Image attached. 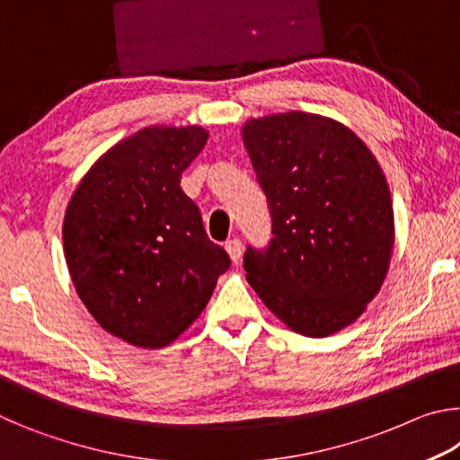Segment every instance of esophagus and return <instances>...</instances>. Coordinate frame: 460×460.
Returning a JSON list of instances; mask_svg holds the SVG:
<instances>
[{
    "label": "esophagus",
    "mask_w": 460,
    "mask_h": 460,
    "mask_svg": "<svg viewBox=\"0 0 460 460\" xmlns=\"http://www.w3.org/2000/svg\"><path fill=\"white\" fill-rule=\"evenodd\" d=\"M225 249H227L229 258L235 261V263H239L241 253H243V241L237 239V237H233V239L227 241V243H225Z\"/></svg>",
    "instance_id": "esophagus-1"
}]
</instances>
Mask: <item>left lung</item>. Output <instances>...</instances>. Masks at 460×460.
Masks as SVG:
<instances>
[{
    "instance_id": "left-lung-1",
    "label": "left lung",
    "mask_w": 460,
    "mask_h": 460,
    "mask_svg": "<svg viewBox=\"0 0 460 460\" xmlns=\"http://www.w3.org/2000/svg\"><path fill=\"white\" fill-rule=\"evenodd\" d=\"M243 144L271 215L268 247L243 255L247 282L294 332L329 337L363 314L385 279V176L351 129L323 115L252 119Z\"/></svg>"
}]
</instances>
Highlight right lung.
I'll return each instance as SVG.
<instances>
[{
    "mask_svg": "<svg viewBox=\"0 0 460 460\" xmlns=\"http://www.w3.org/2000/svg\"><path fill=\"white\" fill-rule=\"evenodd\" d=\"M207 139L199 126L139 129L101 155L66 207L62 241L79 298L136 347L170 345L231 266L181 189Z\"/></svg>",
    "mask_w": 460,
    "mask_h": 460,
    "instance_id": "1",
    "label": "right lung"
}]
</instances>
